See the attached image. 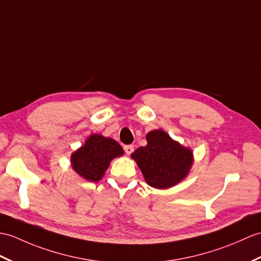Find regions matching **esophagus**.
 <instances>
[{"mask_svg": "<svg viewBox=\"0 0 261 261\" xmlns=\"http://www.w3.org/2000/svg\"><path fill=\"white\" fill-rule=\"evenodd\" d=\"M124 152L126 153V154H131L132 152H133V150H135V148H133V145L132 144H126V145H124Z\"/></svg>", "mask_w": 261, "mask_h": 261, "instance_id": "34e87169", "label": "esophagus"}]
</instances>
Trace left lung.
Returning <instances> with one entry per match:
<instances>
[{
	"instance_id": "1",
	"label": "left lung",
	"mask_w": 261,
	"mask_h": 261,
	"mask_svg": "<svg viewBox=\"0 0 261 261\" xmlns=\"http://www.w3.org/2000/svg\"><path fill=\"white\" fill-rule=\"evenodd\" d=\"M145 139L148 144L131 154L145 182L156 189H168L182 181L192 166V151L160 129L150 131Z\"/></svg>"
}]
</instances>
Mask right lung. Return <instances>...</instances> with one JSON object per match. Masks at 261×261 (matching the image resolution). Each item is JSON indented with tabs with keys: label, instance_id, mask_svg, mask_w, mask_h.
I'll use <instances>...</instances> for the list:
<instances>
[{
	"label": "right lung",
	"instance_id": "add662e5",
	"mask_svg": "<svg viewBox=\"0 0 261 261\" xmlns=\"http://www.w3.org/2000/svg\"><path fill=\"white\" fill-rule=\"evenodd\" d=\"M123 153V149L113 139L91 135L86 143L72 153V168L83 179L96 182L105 175L111 160Z\"/></svg>",
	"mask_w": 261,
	"mask_h": 261
}]
</instances>
